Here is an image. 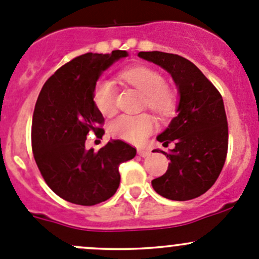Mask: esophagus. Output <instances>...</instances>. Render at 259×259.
I'll return each instance as SVG.
<instances>
[{
    "instance_id": "obj_1",
    "label": "esophagus",
    "mask_w": 259,
    "mask_h": 259,
    "mask_svg": "<svg viewBox=\"0 0 259 259\" xmlns=\"http://www.w3.org/2000/svg\"><path fill=\"white\" fill-rule=\"evenodd\" d=\"M138 154L143 158H148V156H150L151 151L148 150V149H138Z\"/></svg>"
}]
</instances>
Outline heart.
<instances>
[{"label": "heart", "mask_w": 259, "mask_h": 259, "mask_svg": "<svg viewBox=\"0 0 259 259\" xmlns=\"http://www.w3.org/2000/svg\"><path fill=\"white\" fill-rule=\"evenodd\" d=\"M120 79L145 95V104L159 116H169L177 105L176 94L164 85V77L146 66H135L120 72ZM94 103L101 114L111 115L115 111V88L111 81L101 79L94 86ZM155 120L149 114L120 115L109 124V133L125 142H144L155 129Z\"/></svg>", "instance_id": "b5f03b06"}]
</instances>
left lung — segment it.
Here are the masks:
<instances>
[{
  "instance_id": "obj_1",
  "label": "left lung",
  "mask_w": 259,
  "mask_h": 259,
  "mask_svg": "<svg viewBox=\"0 0 259 259\" xmlns=\"http://www.w3.org/2000/svg\"><path fill=\"white\" fill-rule=\"evenodd\" d=\"M140 59L170 74L179 94L177 115L156 140L176 146L164 176L151 180L154 190L170 200H189L204 194L223 169L228 150V122L219 91L193 62L179 55L142 51Z\"/></svg>"
}]
</instances>
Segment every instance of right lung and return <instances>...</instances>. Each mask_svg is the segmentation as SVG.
<instances>
[{"instance_id":"1","label":"right lung","mask_w":259,"mask_h":259,"mask_svg":"<svg viewBox=\"0 0 259 259\" xmlns=\"http://www.w3.org/2000/svg\"><path fill=\"white\" fill-rule=\"evenodd\" d=\"M127 52L89 54L60 67L42 86L32 116V151L46 184L62 199L95 205L115 194L119 165L137 155L122 140L86 150L89 132L104 134L103 114L94 103V86L105 70Z\"/></svg>"}]
</instances>
